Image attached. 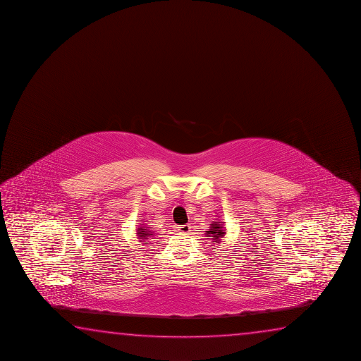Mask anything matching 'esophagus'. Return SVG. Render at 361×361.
I'll return each mask as SVG.
<instances>
[{"mask_svg":"<svg viewBox=\"0 0 361 361\" xmlns=\"http://www.w3.org/2000/svg\"><path fill=\"white\" fill-rule=\"evenodd\" d=\"M178 232L181 233H188L191 231V226L190 225H181L178 227Z\"/></svg>","mask_w":361,"mask_h":361,"instance_id":"obj_1","label":"esophagus"}]
</instances>
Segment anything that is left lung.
Wrapping results in <instances>:
<instances>
[{
    "instance_id": "left-lung-1",
    "label": "left lung",
    "mask_w": 361,
    "mask_h": 361,
    "mask_svg": "<svg viewBox=\"0 0 361 361\" xmlns=\"http://www.w3.org/2000/svg\"><path fill=\"white\" fill-rule=\"evenodd\" d=\"M206 233H207V237H212V240L216 243H220L221 238L226 235L224 227H222L220 222H212L209 231H206Z\"/></svg>"
}]
</instances>
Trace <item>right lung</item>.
<instances>
[{
    "label": "right lung",
    "instance_id": "add662e5",
    "mask_svg": "<svg viewBox=\"0 0 361 361\" xmlns=\"http://www.w3.org/2000/svg\"><path fill=\"white\" fill-rule=\"evenodd\" d=\"M136 235H139V238H140V240H145L147 238H149V235H150V231H149V228H147V227H144V226H140L137 230H136Z\"/></svg>",
    "mask_w": 361,
    "mask_h": 361
}]
</instances>
